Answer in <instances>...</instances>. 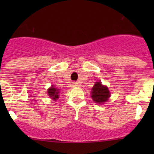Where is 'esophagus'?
Masks as SVG:
<instances>
[{
	"instance_id": "34e87169",
	"label": "esophagus",
	"mask_w": 154,
	"mask_h": 154,
	"mask_svg": "<svg viewBox=\"0 0 154 154\" xmlns=\"http://www.w3.org/2000/svg\"><path fill=\"white\" fill-rule=\"evenodd\" d=\"M72 86L74 87H77V86H78V83H77V82H73Z\"/></svg>"
}]
</instances>
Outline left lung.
Segmentation results:
<instances>
[{
	"instance_id": "1",
	"label": "left lung",
	"mask_w": 154,
	"mask_h": 154,
	"mask_svg": "<svg viewBox=\"0 0 154 154\" xmlns=\"http://www.w3.org/2000/svg\"><path fill=\"white\" fill-rule=\"evenodd\" d=\"M91 97L96 103H104L109 100L110 92L108 87L101 84V82H96L91 88Z\"/></svg>"
}]
</instances>
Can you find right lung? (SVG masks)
Masks as SVG:
<instances>
[{
  "label": "right lung",
  "instance_id": "1",
  "mask_svg": "<svg viewBox=\"0 0 154 154\" xmlns=\"http://www.w3.org/2000/svg\"><path fill=\"white\" fill-rule=\"evenodd\" d=\"M59 93H60V89H57L55 86H51L48 89V94L52 100L55 101L59 98Z\"/></svg>",
  "mask_w": 154,
  "mask_h": 154
}]
</instances>
